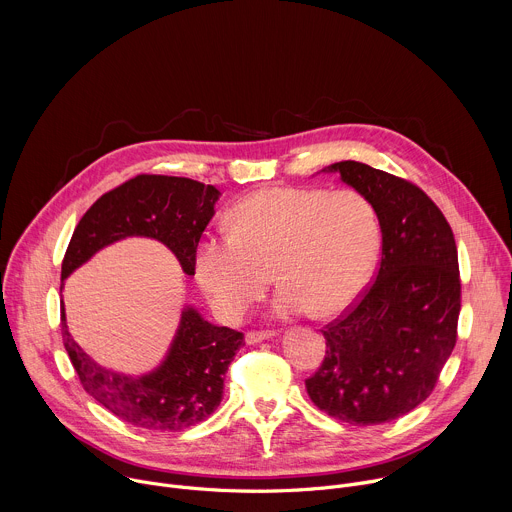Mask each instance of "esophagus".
Instances as JSON below:
<instances>
[{
    "instance_id": "obj_1",
    "label": "esophagus",
    "mask_w": 512,
    "mask_h": 512,
    "mask_svg": "<svg viewBox=\"0 0 512 512\" xmlns=\"http://www.w3.org/2000/svg\"><path fill=\"white\" fill-rule=\"evenodd\" d=\"M271 338H275V332H247L245 342L247 344H259V342H265V340H271Z\"/></svg>"
}]
</instances>
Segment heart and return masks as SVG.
I'll use <instances>...</instances> for the list:
<instances>
[{
	"label": "heart",
	"mask_w": 512,
	"mask_h": 512,
	"mask_svg": "<svg viewBox=\"0 0 512 512\" xmlns=\"http://www.w3.org/2000/svg\"><path fill=\"white\" fill-rule=\"evenodd\" d=\"M231 233L204 235L194 273L214 312L239 322L271 281L279 320L344 312L367 285L379 255V218L356 190L265 188L229 212Z\"/></svg>",
	"instance_id": "b5f03b06"
}]
</instances>
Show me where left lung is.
Here are the masks:
<instances>
[{
  "instance_id": "8db88e82",
  "label": "left lung",
  "mask_w": 512,
  "mask_h": 512,
  "mask_svg": "<svg viewBox=\"0 0 512 512\" xmlns=\"http://www.w3.org/2000/svg\"><path fill=\"white\" fill-rule=\"evenodd\" d=\"M322 174H338L342 184L369 198L383 249L367 294L324 330L326 356L306 389L334 419L387 423L429 397L456 346L460 269L454 233L442 210L411 182L352 160Z\"/></svg>"
}]
</instances>
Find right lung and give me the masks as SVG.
Returning a JSON list of instances; mask_svg holds the SVG:
<instances>
[{"instance_id":"add662e5","label":"right lung","mask_w":512,"mask_h":512,"mask_svg":"<svg viewBox=\"0 0 512 512\" xmlns=\"http://www.w3.org/2000/svg\"><path fill=\"white\" fill-rule=\"evenodd\" d=\"M221 190L178 176H137L103 194L79 221L62 261V340L85 391L119 419L152 431H180L206 419L223 399L225 375L243 334L216 326L184 304L174 338L156 367L125 375L93 360L70 336L62 291L66 279L99 251L125 239H152L194 275V253Z\"/></svg>"}]
</instances>
